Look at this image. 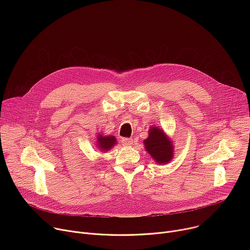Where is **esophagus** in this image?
Instances as JSON below:
<instances>
[{"label":"esophagus","instance_id":"esophagus-1","mask_svg":"<svg viewBox=\"0 0 250 250\" xmlns=\"http://www.w3.org/2000/svg\"><path fill=\"white\" fill-rule=\"evenodd\" d=\"M122 144L125 146H130L133 144V139L132 138H123Z\"/></svg>","mask_w":250,"mask_h":250}]
</instances>
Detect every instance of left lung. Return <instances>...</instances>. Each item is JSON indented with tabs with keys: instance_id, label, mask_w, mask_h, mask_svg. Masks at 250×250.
<instances>
[{
	"instance_id": "obj_1",
	"label": "left lung",
	"mask_w": 250,
	"mask_h": 250,
	"mask_svg": "<svg viewBox=\"0 0 250 250\" xmlns=\"http://www.w3.org/2000/svg\"><path fill=\"white\" fill-rule=\"evenodd\" d=\"M146 151L158 164H166L173 159V142L168 138L163 129L151 126L148 137L144 140Z\"/></svg>"
}]
</instances>
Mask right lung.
<instances>
[{"label": "right lung", "instance_id": "add662e5", "mask_svg": "<svg viewBox=\"0 0 250 250\" xmlns=\"http://www.w3.org/2000/svg\"><path fill=\"white\" fill-rule=\"evenodd\" d=\"M96 138L98 139L97 140V144H96L97 147L101 151H109L117 144V138L114 135L103 136L102 133H101Z\"/></svg>", "mask_w": 250, "mask_h": 250}]
</instances>
